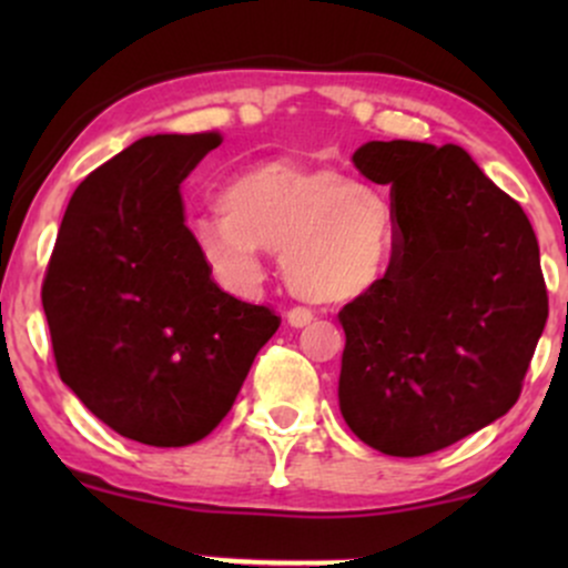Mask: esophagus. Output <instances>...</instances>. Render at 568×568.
Segmentation results:
<instances>
[{
  "label": "esophagus",
  "instance_id": "1",
  "mask_svg": "<svg viewBox=\"0 0 568 568\" xmlns=\"http://www.w3.org/2000/svg\"><path fill=\"white\" fill-rule=\"evenodd\" d=\"M285 321H288L291 328H306L312 323V312L304 310V306H293L288 315H285Z\"/></svg>",
  "mask_w": 568,
  "mask_h": 568
}]
</instances>
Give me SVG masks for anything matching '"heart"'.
Returning a JSON list of instances; mask_svg holds the SVG:
<instances>
[{
  "label": "heart",
  "mask_w": 568,
  "mask_h": 568,
  "mask_svg": "<svg viewBox=\"0 0 568 568\" xmlns=\"http://www.w3.org/2000/svg\"><path fill=\"white\" fill-rule=\"evenodd\" d=\"M216 202L221 216L194 224V245L232 291L256 288L262 253L283 250L293 293L315 304H352L379 288L400 253L389 200L334 168L262 162L234 175Z\"/></svg>",
  "instance_id": "obj_1"
}]
</instances>
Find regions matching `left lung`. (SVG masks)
Listing matches in <instances>:
<instances>
[{"label": "left lung", "instance_id": "1", "mask_svg": "<svg viewBox=\"0 0 568 568\" xmlns=\"http://www.w3.org/2000/svg\"><path fill=\"white\" fill-rule=\"evenodd\" d=\"M352 162L393 186L400 253L338 312V408L376 452L425 456L518 400L547 323L537 234L456 143L368 141Z\"/></svg>", "mask_w": 568, "mask_h": 568}]
</instances>
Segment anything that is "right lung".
Returning <instances> with one entry per match:
<instances>
[{
    "label": "right lung",
    "mask_w": 568,
    "mask_h": 568,
    "mask_svg": "<svg viewBox=\"0 0 568 568\" xmlns=\"http://www.w3.org/2000/svg\"><path fill=\"white\" fill-rule=\"evenodd\" d=\"M216 133L130 143L71 194L42 285L58 374L122 438L197 443L232 408L277 331L211 280L181 184Z\"/></svg>",
    "instance_id": "add662e5"
}]
</instances>
